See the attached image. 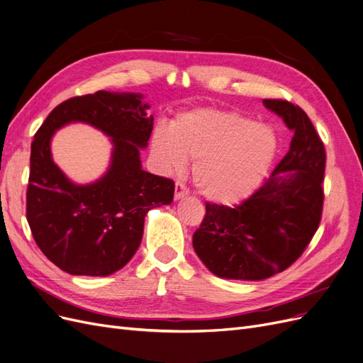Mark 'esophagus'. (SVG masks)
I'll return each mask as SVG.
<instances>
[{
	"instance_id": "esophagus-1",
	"label": "esophagus",
	"mask_w": 363,
	"mask_h": 363,
	"mask_svg": "<svg viewBox=\"0 0 363 363\" xmlns=\"http://www.w3.org/2000/svg\"><path fill=\"white\" fill-rule=\"evenodd\" d=\"M186 194H189L186 186L182 182H177V185H174V201H181Z\"/></svg>"
}]
</instances>
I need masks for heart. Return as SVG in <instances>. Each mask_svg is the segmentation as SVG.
Segmentation results:
<instances>
[{
  "label": "heart",
  "mask_w": 363,
  "mask_h": 363,
  "mask_svg": "<svg viewBox=\"0 0 363 363\" xmlns=\"http://www.w3.org/2000/svg\"><path fill=\"white\" fill-rule=\"evenodd\" d=\"M279 149L272 126L247 116L217 108L179 114L170 130L152 135V152L166 172H181L194 161L193 179L205 199L235 205L250 197L270 172Z\"/></svg>",
  "instance_id": "1"
}]
</instances>
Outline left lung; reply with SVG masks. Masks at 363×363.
Instances as JSON below:
<instances>
[{
  "mask_svg": "<svg viewBox=\"0 0 363 363\" xmlns=\"http://www.w3.org/2000/svg\"><path fill=\"white\" fill-rule=\"evenodd\" d=\"M294 133L272 177L235 208L206 203L193 247L209 272L223 279L262 280L298 259L323 213L325 150L298 105L264 99Z\"/></svg>",
  "mask_w": 363,
  "mask_h": 363,
  "instance_id": "obj_1",
  "label": "left lung"
}]
</instances>
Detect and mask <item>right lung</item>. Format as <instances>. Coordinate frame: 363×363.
<instances>
[{
  "instance_id": "1",
  "label": "right lung",
  "mask_w": 363,
  "mask_h": 363,
  "mask_svg": "<svg viewBox=\"0 0 363 363\" xmlns=\"http://www.w3.org/2000/svg\"><path fill=\"white\" fill-rule=\"evenodd\" d=\"M140 93L99 90L75 96L50 113L31 143L27 220L39 249L75 276H110L125 267L143 237L150 209L170 205L174 182L142 169L154 116ZM83 121L111 137L109 170L81 186L57 169L50 138L62 125Z\"/></svg>"
}]
</instances>
